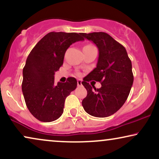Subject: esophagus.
Masks as SVG:
<instances>
[{"label":"esophagus","mask_w":159,"mask_h":159,"mask_svg":"<svg viewBox=\"0 0 159 159\" xmlns=\"http://www.w3.org/2000/svg\"><path fill=\"white\" fill-rule=\"evenodd\" d=\"M77 85H78V86H82V81H81V80H80V79L78 80V81H77Z\"/></svg>","instance_id":"esophagus-1"}]
</instances>
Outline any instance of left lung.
Wrapping results in <instances>:
<instances>
[{
	"instance_id": "obj_1",
	"label": "left lung",
	"mask_w": 159,
	"mask_h": 159,
	"mask_svg": "<svg viewBox=\"0 0 159 159\" xmlns=\"http://www.w3.org/2000/svg\"><path fill=\"white\" fill-rule=\"evenodd\" d=\"M81 35L93 42L99 51L97 67L82 81L87 91L82 106L90 115L106 117L117 111L129 95L134 82L131 61L124 46L105 32ZM92 80L100 82L102 87H92L89 84Z\"/></svg>"
}]
</instances>
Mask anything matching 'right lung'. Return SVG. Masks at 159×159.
<instances>
[{
    "label": "right lung",
    "instance_id": "obj_1",
    "mask_svg": "<svg viewBox=\"0 0 159 159\" xmlns=\"http://www.w3.org/2000/svg\"><path fill=\"white\" fill-rule=\"evenodd\" d=\"M81 33L50 32L30 52L23 70L22 91L32 115L42 122H52L61 116L66 98L75 89L77 81L54 84V74L63 65L67 48L84 40Z\"/></svg>",
    "mask_w": 159,
    "mask_h": 159
}]
</instances>
